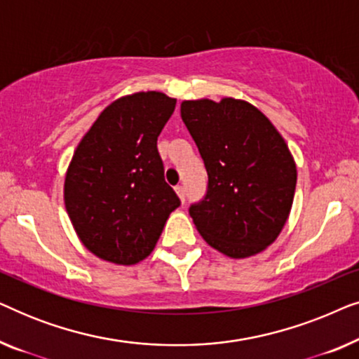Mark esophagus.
<instances>
[{
  "instance_id": "obj_1",
  "label": "esophagus",
  "mask_w": 359,
  "mask_h": 359,
  "mask_svg": "<svg viewBox=\"0 0 359 359\" xmlns=\"http://www.w3.org/2000/svg\"><path fill=\"white\" fill-rule=\"evenodd\" d=\"M175 191H176V194L180 196L181 203H184V198H186V188H184V186H176Z\"/></svg>"
}]
</instances>
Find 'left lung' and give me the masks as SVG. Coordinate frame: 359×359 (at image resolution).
Wrapping results in <instances>:
<instances>
[{"label": "left lung", "instance_id": "1", "mask_svg": "<svg viewBox=\"0 0 359 359\" xmlns=\"http://www.w3.org/2000/svg\"><path fill=\"white\" fill-rule=\"evenodd\" d=\"M209 183L189 215L210 247L230 258L253 257L269 247L286 224L297 170L271 121L247 101L181 102Z\"/></svg>", "mask_w": 359, "mask_h": 359}]
</instances>
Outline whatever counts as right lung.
Returning <instances> with one entry per match:
<instances>
[{
  "instance_id": "right-lung-1",
  "label": "right lung",
  "mask_w": 359,
  "mask_h": 359,
  "mask_svg": "<svg viewBox=\"0 0 359 359\" xmlns=\"http://www.w3.org/2000/svg\"><path fill=\"white\" fill-rule=\"evenodd\" d=\"M175 97L134 93L111 102L78 144L63 199L81 243L97 258L135 264L149 257L181 204L156 149Z\"/></svg>"
}]
</instances>
